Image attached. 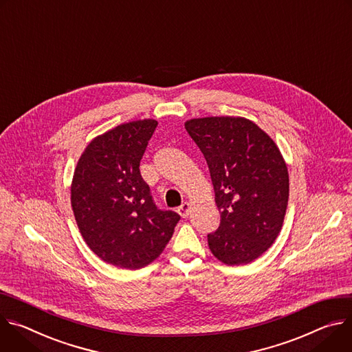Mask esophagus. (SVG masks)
Returning a JSON list of instances; mask_svg holds the SVG:
<instances>
[{
    "label": "esophagus",
    "mask_w": 352,
    "mask_h": 352,
    "mask_svg": "<svg viewBox=\"0 0 352 352\" xmlns=\"http://www.w3.org/2000/svg\"><path fill=\"white\" fill-rule=\"evenodd\" d=\"M190 210H191V206L188 203H183L179 208H177V212L182 218H187L188 214H190Z\"/></svg>",
    "instance_id": "esophagus-1"
}]
</instances>
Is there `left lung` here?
I'll return each instance as SVG.
<instances>
[{
  "label": "left lung",
  "mask_w": 352,
  "mask_h": 352,
  "mask_svg": "<svg viewBox=\"0 0 352 352\" xmlns=\"http://www.w3.org/2000/svg\"><path fill=\"white\" fill-rule=\"evenodd\" d=\"M207 161L221 223L208 248L221 263L258 258L278 238L289 197L284 156L246 117L210 116L184 123Z\"/></svg>",
  "instance_id": "1"
}]
</instances>
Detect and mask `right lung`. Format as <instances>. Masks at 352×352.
Listing matches in <instances>:
<instances>
[{"label":"right lung","instance_id":"1","mask_svg":"<svg viewBox=\"0 0 352 352\" xmlns=\"http://www.w3.org/2000/svg\"><path fill=\"white\" fill-rule=\"evenodd\" d=\"M158 122L134 120L95 137L74 170L71 207L89 249L104 263L138 270L158 258L180 217L152 201L140 162Z\"/></svg>","mask_w":352,"mask_h":352}]
</instances>
